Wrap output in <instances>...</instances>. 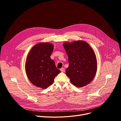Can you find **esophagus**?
<instances>
[{
	"label": "esophagus",
	"instance_id": "obj_1",
	"mask_svg": "<svg viewBox=\"0 0 121 121\" xmlns=\"http://www.w3.org/2000/svg\"><path fill=\"white\" fill-rule=\"evenodd\" d=\"M65 69L64 68H62L60 69V71H61L62 72H65Z\"/></svg>",
	"mask_w": 121,
	"mask_h": 121
}]
</instances>
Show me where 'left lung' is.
Wrapping results in <instances>:
<instances>
[{
  "mask_svg": "<svg viewBox=\"0 0 121 121\" xmlns=\"http://www.w3.org/2000/svg\"><path fill=\"white\" fill-rule=\"evenodd\" d=\"M63 46L69 62L65 73L70 82L78 88L90 84L97 69L96 56L91 47L81 40L65 42Z\"/></svg>",
  "mask_w": 121,
  "mask_h": 121,
  "instance_id": "left-lung-1",
  "label": "left lung"
}]
</instances>
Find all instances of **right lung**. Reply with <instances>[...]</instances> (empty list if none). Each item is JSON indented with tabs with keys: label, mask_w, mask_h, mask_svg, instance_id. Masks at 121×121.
I'll list each match as a JSON object with an SVG mask.
<instances>
[{
	"label": "right lung",
	"mask_w": 121,
	"mask_h": 121,
	"mask_svg": "<svg viewBox=\"0 0 121 121\" xmlns=\"http://www.w3.org/2000/svg\"><path fill=\"white\" fill-rule=\"evenodd\" d=\"M54 45L49 43H40L34 45L26 60L25 71L27 77L34 86L47 89L54 82L61 71L50 56Z\"/></svg>",
	"instance_id": "obj_1"
}]
</instances>
